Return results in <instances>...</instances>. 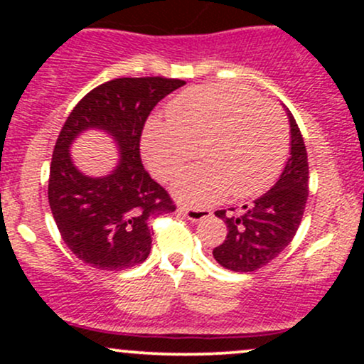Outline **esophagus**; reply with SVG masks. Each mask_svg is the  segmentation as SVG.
Segmentation results:
<instances>
[{"label": "esophagus", "mask_w": 364, "mask_h": 364, "mask_svg": "<svg viewBox=\"0 0 364 364\" xmlns=\"http://www.w3.org/2000/svg\"><path fill=\"white\" fill-rule=\"evenodd\" d=\"M178 212L181 215H185L186 219H190L191 223H198V220H203L212 215L210 208H193V207H185V205L179 207Z\"/></svg>", "instance_id": "esophagus-1"}]
</instances>
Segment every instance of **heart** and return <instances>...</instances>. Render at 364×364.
<instances>
[{
    "instance_id": "heart-1",
    "label": "heart",
    "mask_w": 364,
    "mask_h": 364,
    "mask_svg": "<svg viewBox=\"0 0 364 364\" xmlns=\"http://www.w3.org/2000/svg\"><path fill=\"white\" fill-rule=\"evenodd\" d=\"M152 119L144 133L150 171L171 181L198 149L202 162L174 181L173 191L190 205H208L231 191L236 198L272 186L289 156V128L277 106L245 87L212 83L191 87Z\"/></svg>"
}]
</instances>
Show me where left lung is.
<instances>
[{
  "label": "left lung",
  "mask_w": 364,
  "mask_h": 364,
  "mask_svg": "<svg viewBox=\"0 0 364 364\" xmlns=\"http://www.w3.org/2000/svg\"><path fill=\"white\" fill-rule=\"evenodd\" d=\"M291 124V157L275 185L252 205L237 212L217 210L228 225V236L215 246L214 258L232 272H255L291 243L301 224L308 200V154L298 123L287 111Z\"/></svg>",
  "instance_id": "8db88e82"
}]
</instances>
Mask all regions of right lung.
<instances>
[{"instance_id":"1","label":"right lung","mask_w":364,"mask_h":364,"mask_svg":"<svg viewBox=\"0 0 364 364\" xmlns=\"http://www.w3.org/2000/svg\"><path fill=\"white\" fill-rule=\"evenodd\" d=\"M185 80L164 77L114 78L83 95L66 118L51 159L48 198L65 245L99 270L132 269L152 248L149 223L176 210L173 198L141 164L145 121ZM104 129L120 145V164L104 178L73 166L69 145L83 129Z\"/></svg>"}]
</instances>
